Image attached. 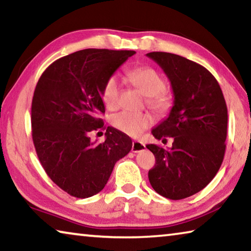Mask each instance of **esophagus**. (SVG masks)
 <instances>
[{
    "instance_id": "esophagus-1",
    "label": "esophagus",
    "mask_w": 251,
    "mask_h": 251,
    "mask_svg": "<svg viewBox=\"0 0 251 251\" xmlns=\"http://www.w3.org/2000/svg\"><path fill=\"white\" fill-rule=\"evenodd\" d=\"M145 150V145L142 142L139 141H134L133 145H131V151L133 152H138Z\"/></svg>"
}]
</instances>
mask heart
<instances>
[{
	"label": "heart",
	"mask_w": 251,
	"mask_h": 251,
	"mask_svg": "<svg viewBox=\"0 0 251 251\" xmlns=\"http://www.w3.org/2000/svg\"><path fill=\"white\" fill-rule=\"evenodd\" d=\"M126 78L147 96L146 104L156 115L164 116L171 110L173 106L172 97L164 91L166 87L165 79L156 70L148 66L130 69L126 72ZM121 92L120 80L116 76H109L101 88V100L106 107L116 109L120 106ZM112 123L114 127L122 133L136 137L145 129L150 128L154 120L148 113L123 110L114 115Z\"/></svg>",
	"instance_id": "heart-1"
}]
</instances>
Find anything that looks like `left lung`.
Wrapping results in <instances>:
<instances>
[{"label": "left lung", "instance_id": "1", "mask_svg": "<svg viewBox=\"0 0 251 251\" xmlns=\"http://www.w3.org/2000/svg\"><path fill=\"white\" fill-rule=\"evenodd\" d=\"M147 56L164 70L174 93L169 116L151 130L157 139L173 137V147L146 146L156 158L148 179L156 193L179 201L205 188L222 166L227 137L226 100L217 79L198 63L166 52Z\"/></svg>", "mask_w": 251, "mask_h": 251}]
</instances>
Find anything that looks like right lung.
<instances>
[{
	"mask_svg": "<svg viewBox=\"0 0 251 251\" xmlns=\"http://www.w3.org/2000/svg\"><path fill=\"white\" fill-rule=\"evenodd\" d=\"M135 50L86 49L53 62L36 84L32 100V138L48 176L76 198L104 188L115 163L128 154L131 139L113 127L103 143L90 133L103 128L101 88Z\"/></svg>",
	"mask_w": 251,
	"mask_h": 251,
	"instance_id": "right-lung-1",
	"label": "right lung"
}]
</instances>
